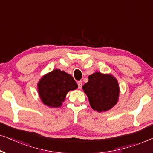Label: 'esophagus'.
Instances as JSON below:
<instances>
[{
  "mask_svg": "<svg viewBox=\"0 0 153 153\" xmlns=\"http://www.w3.org/2000/svg\"><path fill=\"white\" fill-rule=\"evenodd\" d=\"M78 88H79V89L82 88V81H79V82H78Z\"/></svg>",
  "mask_w": 153,
  "mask_h": 153,
  "instance_id": "34e87169",
  "label": "esophagus"
}]
</instances>
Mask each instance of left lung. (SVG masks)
Returning <instances> with one entry per match:
<instances>
[{"label":"left lung","instance_id":"left-lung-1","mask_svg":"<svg viewBox=\"0 0 153 153\" xmlns=\"http://www.w3.org/2000/svg\"><path fill=\"white\" fill-rule=\"evenodd\" d=\"M82 89L89 99L91 108L98 112L111 109L118 101L120 87L115 77L96 72L89 75Z\"/></svg>","mask_w":153,"mask_h":153}]
</instances>
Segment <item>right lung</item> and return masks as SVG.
<instances>
[{
	"instance_id": "obj_1",
	"label": "right lung",
	"mask_w": 153,
	"mask_h": 153,
	"mask_svg": "<svg viewBox=\"0 0 153 153\" xmlns=\"http://www.w3.org/2000/svg\"><path fill=\"white\" fill-rule=\"evenodd\" d=\"M77 88L78 85L72 75L59 69L45 75L38 83L40 99L44 104L52 108L60 107L67 93Z\"/></svg>"
}]
</instances>
